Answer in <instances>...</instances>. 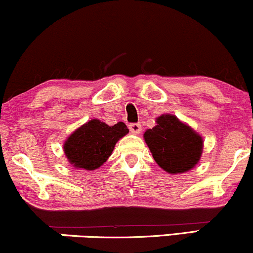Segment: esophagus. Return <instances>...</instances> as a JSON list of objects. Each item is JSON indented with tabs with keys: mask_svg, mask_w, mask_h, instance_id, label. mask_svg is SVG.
Here are the masks:
<instances>
[{
	"mask_svg": "<svg viewBox=\"0 0 253 253\" xmlns=\"http://www.w3.org/2000/svg\"><path fill=\"white\" fill-rule=\"evenodd\" d=\"M129 130L133 134H140L141 133V125L140 124H130Z\"/></svg>",
	"mask_w": 253,
	"mask_h": 253,
	"instance_id": "34e87169",
	"label": "esophagus"
}]
</instances>
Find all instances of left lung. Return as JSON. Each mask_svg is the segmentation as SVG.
<instances>
[{
    "label": "left lung",
    "instance_id": "obj_1",
    "mask_svg": "<svg viewBox=\"0 0 253 253\" xmlns=\"http://www.w3.org/2000/svg\"><path fill=\"white\" fill-rule=\"evenodd\" d=\"M156 123L152 129L144 133L156 163L172 175L193 169L201 158L202 136L175 115L163 114Z\"/></svg>",
    "mask_w": 253,
    "mask_h": 253
}]
</instances>
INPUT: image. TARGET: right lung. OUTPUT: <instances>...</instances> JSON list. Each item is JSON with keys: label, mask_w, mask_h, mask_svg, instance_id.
I'll return each mask as SVG.
<instances>
[{"label": "right lung", "mask_w": 253, "mask_h": 253, "mask_svg": "<svg viewBox=\"0 0 253 253\" xmlns=\"http://www.w3.org/2000/svg\"><path fill=\"white\" fill-rule=\"evenodd\" d=\"M127 133L128 128L124 123L108 126L97 119H92L66 139L64 153L69 163L77 169H98L112 155L118 140Z\"/></svg>", "instance_id": "add662e5"}]
</instances>
